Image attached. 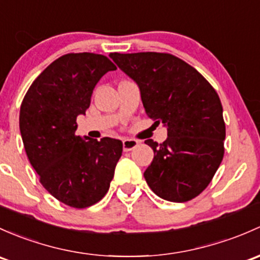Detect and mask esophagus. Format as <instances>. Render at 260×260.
Masks as SVG:
<instances>
[{"label":"esophagus","instance_id":"esophagus-1","mask_svg":"<svg viewBox=\"0 0 260 260\" xmlns=\"http://www.w3.org/2000/svg\"><path fill=\"white\" fill-rule=\"evenodd\" d=\"M139 142L136 141V139H124L123 141V151L124 152H129L132 149H135L136 147L138 146Z\"/></svg>","mask_w":260,"mask_h":260}]
</instances>
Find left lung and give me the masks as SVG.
Listing matches in <instances>:
<instances>
[{"label": "left lung", "mask_w": 260, "mask_h": 260, "mask_svg": "<svg viewBox=\"0 0 260 260\" xmlns=\"http://www.w3.org/2000/svg\"><path fill=\"white\" fill-rule=\"evenodd\" d=\"M109 57L137 82L147 116L168 131L162 144L144 141L154 152L144 172L147 184L169 202L196 198L208 187L224 155L219 95L194 67L171 53L114 52Z\"/></svg>", "instance_id": "1"}]
</instances>
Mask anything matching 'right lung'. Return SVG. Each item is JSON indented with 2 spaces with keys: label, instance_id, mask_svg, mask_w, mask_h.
I'll return each instance as SVG.
<instances>
[{
  "label": "right lung",
  "instance_id": "right-lung-1",
  "mask_svg": "<svg viewBox=\"0 0 260 260\" xmlns=\"http://www.w3.org/2000/svg\"><path fill=\"white\" fill-rule=\"evenodd\" d=\"M117 70L103 54L67 53L32 82L20 109V131L41 184L72 208H87L108 192L122 155L114 138L76 136L77 116L86 114L97 82Z\"/></svg>",
  "mask_w": 260,
  "mask_h": 260
}]
</instances>
